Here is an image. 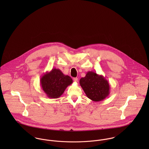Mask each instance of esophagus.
<instances>
[{
    "label": "esophagus",
    "instance_id": "1",
    "mask_svg": "<svg viewBox=\"0 0 149 149\" xmlns=\"http://www.w3.org/2000/svg\"><path fill=\"white\" fill-rule=\"evenodd\" d=\"M73 81H74V82H76V83H77V81H78V78H77V77H75V78H73Z\"/></svg>",
    "mask_w": 149,
    "mask_h": 149
}]
</instances>
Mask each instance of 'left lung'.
<instances>
[{"label":"left lung","instance_id":"left-lung-1","mask_svg":"<svg viewBox=\"0 0 149 149\" xmlns=\"http://www.w3.org/2000/svg\"><path fill=\"white\" fill-rule=\"evenodd\" d=\"M80 84L86 96L93 102L104 100L109 95V84L106 78L96 73L89 71L80 80Z\"/></svg>","mask_w":149,"mask_h":149}]
</instances>
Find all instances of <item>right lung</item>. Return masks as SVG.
<instances>
[{
  "instance_id": "right-lung-1",
  "label": "right lung",
  "mask_w": 149,
  "mask_h": 149,
  "mask_svg": "<svg viewBox=\"0 0 149 149\" xmlns=\"http://www.w3.org/2000/svg\"><path fill=\"white\" fill-rule=\"evenodd\" d=\"M40 83L43 91L49 98L57 99L63 94L69 85L73 83V80L70 76L64 74L59 69L54 68L43 75Z\"/></svg>"
}]
</instances>
